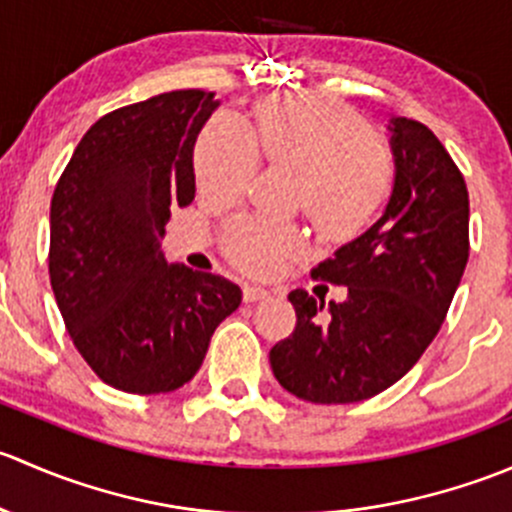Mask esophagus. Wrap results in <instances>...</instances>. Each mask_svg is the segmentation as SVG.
<instances>
[{"label": "esophagus", "mask_w": 512, "mask_h": 512, "mask_svg": "<svg viewBox=\"0 0 512 512\" xmlns=\"http://www.w3.org/2000/svg\"><path fill=\"white\" fill-rule=\"evenodd\" d=\"M242 297H245V302H260V299L270 297V292H267L265 287L245 285V287H242Z\"/></svg>", "instance_id": "1"}]
</instances>
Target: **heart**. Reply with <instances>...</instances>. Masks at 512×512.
Segmentation results:
<instances>
[{
	"mask_svg": "<svg viewBox=\"0 0 512 512\" xmlns=\"http://www.w3.org/2000/svg\"><path fill=\"white\" fill-rule=\"evenodd\" d=\"M198 190L232 203L257 173L260 158L297 173L294 200L327 242H352L384 210L394 188V160L374 128L349 103L324 96L267 94L245 116V131L213 118L195 141ZM225 252L250 275H272L299 255L297 227L237 218L225 227Z\"/></svg>",
	"mask_w": 512,
	"mask_h": 512,
	"instance_id": "heart-1",
	"label": "heart"
}]
</instances>
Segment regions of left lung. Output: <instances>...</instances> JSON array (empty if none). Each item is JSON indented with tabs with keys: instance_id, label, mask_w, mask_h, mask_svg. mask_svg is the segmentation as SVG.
I'll return each instance as SVG.
<instances>
[{
	"instance_id": "1",
	"label": "left lung",
	"mask_w": 512,
	"mask_h": 512,
	"mask_svg": "<svg viewBox=\"0 0 512 512\" xmlns=\"http://www.w3.org/2000/svg\"><path fill=\"white\" fill-rule=\"evenodd\" d=\"M394 193L361 237L312 270L344 302L289 292L297 324L270 349L277 381L312 404H354L394 386L441 329L468 262V188L433 131L394 118Z\"/></svg>"
}]
</instances>
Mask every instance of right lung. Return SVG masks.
<instances>
[{"label": "right lung", "mask_w": 512, "mask_h": 512, "mask_svg": "<svg viewBox=\"0 0 512 512\" xmlns=\"http://www.w3.org/2000/svg\"><path fill=\"white\" fill-rule=\"evenodd\" d=\"M218 101L168 91L101 116L51 198L49 277L69 337L103 384L138 396L188 384L242 302L235 282L168 265L170 210L195 198L193 148Z\"/></svg>", "instance_id": "1"}]
</instances>
